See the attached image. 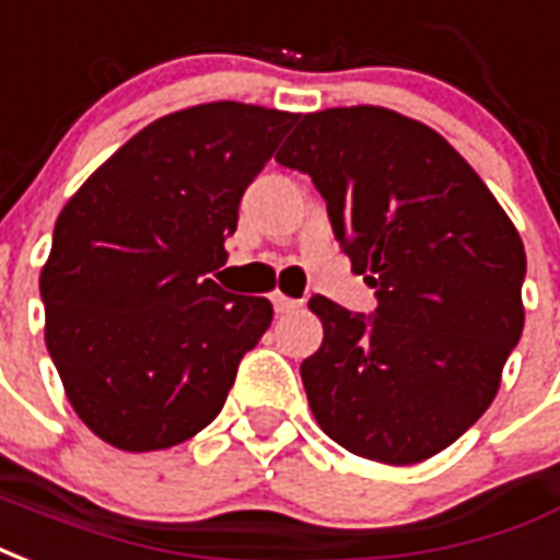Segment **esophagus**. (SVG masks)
I'll use <instances>...</instances> for the list:
<instances>
[{"mask_svg":"<svg viewBox=\"0 0 560 560\" xmlns=\"http://www.w3.org/2000/svg\"><path fill=\"white\" fill-rule=\"evenodd\" d=\"M300 305V300H291V296H284V293H272V308H276V314H291L296 312Z\"/></svg>","mask_w":560,"mask_h":560,"instance_id":"1","label":"esophagus"}]
</instances>
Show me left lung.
<instances>
[{
	"instance_id": "8db88e82",
	"label": "left lung",
	"mask_w": 560,
	"mask_h": 560,
	"mask_svg": "<svg viewBox=\"0 0 560 560\" xmlns=\"http://www.w3.org/2000/svg\"><path fill=\"white\" fill-rule=\"evenodd\" d=\"M276 160L312 177L371 314L326 296L300 374L317 424L359 457L445 451L499 392L523 335L525 248L487 184L436 130L380 106L302 115Z\"/></svg>"
}]
</instances>
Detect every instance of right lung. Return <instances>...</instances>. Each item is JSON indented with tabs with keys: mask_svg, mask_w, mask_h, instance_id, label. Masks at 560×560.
Masks as SVG:
<instances>
[{
	"mask_svg": "<svg viewBox=\"0 0 560 560\" xmlns=\"http://www.w3.org/2000/svg\"><path fill=\"white\" fill-rule=\"evenodd\" d=\"M300 115L219 101L136 132L59 213L40 272L47 350L77 416L121 451L205 430L272 323L207 279L240 198Z\"/></svg>",
	"mask_w": 560,
	"mask_h": 560,
	"instance_id": "right-lung-1",
	"label": "right lung"
}]
</instances>
